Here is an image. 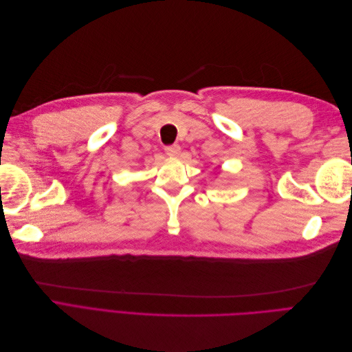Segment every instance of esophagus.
I'll return each instance as SVG.
<instances>
[{
  "mask_svg": "<svg viewBox=\"0 0 352 352\" xmlns=\"http://www.w3.org/2000/svg\"><path fill=\"white\" fill-rule=\"evenodd\" d=\"M164 151H166V154H167V155H173V157H176V155H179V154H180V146H179L177 144L167 145V146L164 148Z\"/></svg>",
  "mask_w": 352,
  "mask_h": 352,
  "instance_id": "obj_1",
  "label": "esophagus"
}]
</instances>
